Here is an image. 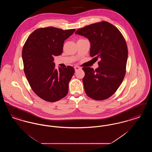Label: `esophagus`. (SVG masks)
I'll return each mask as SVG.
<instances>
[{
    "mask_svg": "<svg viewBox=\"0 0 152 152\" xmlns=\"http://www.w3.org/2000/svg\"><path fill=\"white\" fill-rule=\"evenodd\" d=\"M74 68H75V70L76 72L77 71H79L80 69H81V68H80L79 66H75L74 67Z\"/></svg>",
    "mask_w": 152,
    "mask_h": 152,
    "instance_id": "1",
    "label": "esophagus"
}]
</instances>
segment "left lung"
<instances>
[{"label": "left lung", "mask_w": 152, "mask_h": 152, "mask_svg": "<svg viewBox=\"0 0 152 152\" xmlns=\"http://www.w3.org/2000/svg\"><path fill=\"white\" fill-rule=\"evenodd\" d=\"M75 34L88 38L91 56L100 58L95 70L83 68L85 92L92 99L105 100L115 93L124 78L128 59L126 42L115 26L104 21L80 28Z\"/></svg>", "instance_id": "8db88e82"}]
</instances>
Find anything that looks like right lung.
<instances>
[{
	"mask_svg": "<svg viewBox=\"0 0 152 152\" xmlns=\"http://www.w3.org/2000/svg\"><path fill=\"white\" fill-rule=\"evenodd\" d=\"M75 29L48 27L34 31L22 50L24 71L29 86L39 97L57 101L68 94V84L75 69L72 66L55 68L53 56L63 53V44Z\"/></svg>",
	"mask_w": 152,
	"mask_h": 152,
	"instance_id": "right-lung-1",
	"label": "right lung"
}]
</instances>
